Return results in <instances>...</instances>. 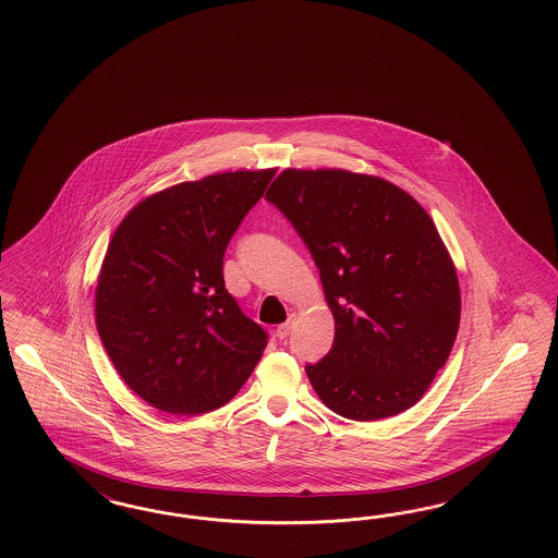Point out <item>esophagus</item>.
Here are the masks:
<instances>
[{
  "instance_id": "34e87169",
  "label": "esophagus",
  "mask_w": 558,
  "mask_h": 558,
  "mask_svg": "<svg viewBox=\"0 0 558 558\" xmlns=\"http://www.w3.org/2000/svg\"><path fill=\"white\" fill-rule=\"evenodd\" d=\"M292 323H294V315H290V317H288L287 323H282V325H278V327H276V338L287 339L288 336H290V329H292Z\"/></svg>"
}]
</instances>
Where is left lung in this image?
Here are the masks:
<instances>
[{
	"label": "left lung",
	"mask_w": 558,
	"mask_h": 558,
	"mask_svg": "<svg viewBox=\"0 0 558 558\" xmlns=\"http://www.w3.org/2000/svg\"><path fill=\"white\" fill-rule=\"evenodd\" d=\"M266 201L313 255L336 319L329 354L304 366L319 399L354 422L415 405L460 323L457 270L434 220L405 190L343 169H287Z\"/></svg>",
	"instance_id": "left-lung-1"
}]
</instances>
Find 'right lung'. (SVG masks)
<instances>
[{
	"mask_svg": "<svg viewBox=\"0 0 558 558\" xmlns=\"http://www.w3.org/2000/svg\"><path fill=\"white\" fill-rule=\"evenodd\" d=\"M274 169L227 171L153 194L101 264L96 325L122 380L155 409L201 415L245 385L268 333L222 280V257Z\"/></svg>",
	"mask_w": 558,
	"mask_h": 558,
	"instance_id": "obj_1",
	"label": "right lung"
}]
</instances>
